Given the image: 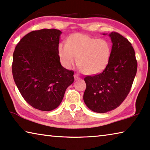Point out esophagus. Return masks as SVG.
<instances>
[{
	"label": "esophagus",
	"instance_id": "esophagus-1",
	"mask_svg": "<svg viewBox=\"0 0 150 150\" xmlns=\"http://www.w3.org/2000/svg\"><path fill=\"white\" fill-rule=\"evenodd\" d=\"M74 79H75V80H77V79H79V77L77 74H75L74 75Z\"/></svg>",
	"mask_w": 150,
	"mask_h": 150
}]
</instances>
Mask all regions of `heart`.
Wrapping results in <instances>:
<instances>
[{"instance_id": "1", "label": "heart", "mask_w": 150, "mask_h": 150, "mask_svg": "<svg viewBox=\"0 0 150 150\" xmlns=\"http://www.w3.org/2000/svg\"><path fill=\"white\" fill-rule=\"evenodd\" d=\"M58 53L61 63L71 69L77 63L85 74L101 72L108 64L111 54L109 42L87 35L76 33L69 38L67 42H61Z\"/></svg>"}]
</instances>
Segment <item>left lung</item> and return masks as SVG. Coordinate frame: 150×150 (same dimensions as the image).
<instances>
[{
  "instance_id": "obj_1",
  "label": "left lung",
  "mask_w": 150,
  "mask_h": 150,
  "mask_svg": "<svg viewBox=\"0 0 150 150\" xmlns=\"http://www.w3.org/2000/svg\"><path fill=\"white\" fill-rule=\"evenodd\" d=\"M109 36L112 48L108 65L102 73L84 79V102L96 113H106L120 106L129 93L137 72V63L131 42L117 33L112 32Z\"/></svg>"
}]
</instances>
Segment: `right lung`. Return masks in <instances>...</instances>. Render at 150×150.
Returning <instances> with one entry per match:
<instances>
[{
    "label": "right lung",
    "instance_id": "obj_1",
    "mask_svg": "<svg viewBox=\"0 0 150 150\" xmlns=\"http://www.w3.org/2000/svg\"><path fill=\"white\" fill-rule=\"evenodd\" d=\"M61 31L33 30L21 39L13 53V75L25 100L33 108L56 109L74 81V72L61 65L58 46Z\"/></svg>",
    "mask_w": 150,
    "mask_h": 150
}]
</instances>
